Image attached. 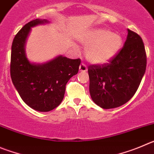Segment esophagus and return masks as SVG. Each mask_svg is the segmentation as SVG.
I'll return each instance as SVG.
<instances>
[{"mask_svg":"<svg viewBox=\"0 0 154 154\" xmlns=\"http://www.w3.org/2000/svg\"><path fill=\"white\" fill-rule=\"evenodd\" d=\"M79 70L80 72H86L87 70V67L84 63H82L80 65V67H79Z\"/></svg>","mask_w":154,"mask_h":154,"instance_id":"34e87169","label":"esophagus"}]
</instances>
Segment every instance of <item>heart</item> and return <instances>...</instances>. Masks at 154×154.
Masks as SVG:
<instances>
[{"instance_id":"heart-1","label":"heart","mask_w":154,"mask_h":154,"mask_svg":"<svg viewBox=\"0 0 154 154\" xmlns=\"http://www.w3.org/2000/svg\"><path fill=\"white\" fill-rule=\"evenodd\" d=\"M86 48L85 56L90 63L102 64L117 54L122 45V37L104 29H94L80 38Z\"/></svg>"}]
</instances>
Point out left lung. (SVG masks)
<instances>
[{
  "mask_svg": "<svg viewBox=\"0 0 154 154\" xmlns=\"http://www.w3.org/2000/svg\"><path fill=\"white\" fill-rule=\"evenodd\" d=\"M127 31L124 46L109 63L88 68L91 99L103 109L118 107L128 102L145 74L144 44L137 34L129 29Z\"/></svg>",
  "mask_w": 154,
  "mask_h": 154,
  "instance_id": "1",
  "label": "left lung"
}]
</instances>
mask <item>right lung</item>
Here are the masks:
<instances>
[{
  "mask_svg": "<svg viewBox=\"0 0 154 154\" xmlns=\"http://www.w3.org/2000/svg\"><path fill=\"white\" fill-rule=\"evenodd\" d=\"M46 19L31 20L14 38L11 57V77L19 95L27 106L40 112L58 106L64 97L66 84L78 73L80 59L58 55L43 63H32L26 54L25 46L31 28L49 23Z\"/></svg>",
  "mask_w": 154,
  "mask_h": 154,
  "instance_id": "add662e5",
  "label": "right lung"
}]
</instances>
